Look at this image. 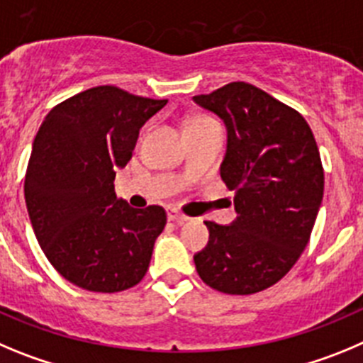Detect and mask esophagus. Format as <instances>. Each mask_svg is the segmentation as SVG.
Returning <instances> with one entry per match:
<instances>
[{
    "label": "esophagus",
    "instance_id": "34e87169",
    "mask_svg": "<svg viewBox=\"0 0 363 363\" xmlns=\"http://www.w3.org/2000/svg\"><path fill=\"white\" fill-rule=\"evenodd\" d=\"M168 218L169 220L177 222V224H184V222L188 220V217H186L181 210H177V208H168Z\"/></svg>",
    "mask_w": 363,
    "mask_h": 363
}]
</instances>
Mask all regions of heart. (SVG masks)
<instances>
[{
	"mask_svg": "<svg viewBox=\"0 0 363 363\" xmlns=\"http://www.w3.org/2000/svg\"><path fill=\"white\" fill-rule=\"evenodd\" d=\"M204 121H210V117H204V116L191 117V119H188V123H186V126H189V125H199V123H204Z\"/></svg>",
	"mask_w": 363,
	"mask_h": 363,
	"instance_id": "1",
	"label": "heart"
}]
</instances>
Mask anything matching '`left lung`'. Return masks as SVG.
Masks as SVG:
<instances>
[{"label":"left lung","instance_id":"1","mask_svg":"<svg viewBox=\"0 0 363 363\" xmlns=\"http://www.w3.org/2000/svg\"><path fill=\"white\" fill-rule=\"evenodd\" d=\"M226 123L220 177L235 191L231 226L206 220L208 246L194 257L202 282L253 295L279 282L308 246L324 197V168L308 121L244 81L194 97Z\"/></svg>","mask_w":363,"mask_h":363}]
</instances>
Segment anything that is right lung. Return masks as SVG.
I'll return each instance as SVG.
<instances>
[{"label":"right lung","mask_w":363,"mask_h":363,"mask_svg":"<svg viewBox=\"0 0 363 363\" xmlns=\"http://www.w3.org/2000/svg\"><path fill=\"white\" fill-rule=\"evenodd\" d=\"M168 103L103 84L55 104L35 133L25 202L48 262L74 286L117 293L146 275L162 206L135 210L113 191L139 128Z\"/></svg>","instance_id":"obj_1"}]
</instances>
